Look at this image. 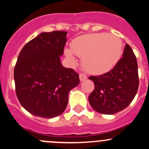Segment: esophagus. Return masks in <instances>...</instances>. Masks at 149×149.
<instances>
[{
    "label": "esophagus",
    "instance_id": "esophagus-1",
    "mask_svg": "<svg viewBox=\"0 0 149 149\" xmlns=\"http://www.w3.org/2000/svg\"><path fill=\"white\" fill-rule=\"evenodd\" d=\"M86 78H87L86 75L84 74V73H80V74H79V79H80V81L85 80Z\"/></svg>",
    "mask_w": 149,
    "mask_h": 149
}]
</instances>
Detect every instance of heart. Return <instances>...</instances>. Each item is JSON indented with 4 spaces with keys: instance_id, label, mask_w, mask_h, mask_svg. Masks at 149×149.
Segmentation results:
<instances>
[{
    "instance_id": "heart-1",
    "label": "heart",
    "mask_w": 149,
    "mask_h": 149,
    "mask_svg": "<svg viewBox=\"0 0 149 149\" xmlns=\"http://www.w3.org/2000/svg\"><path fill=\"white\" fill-rule=\"evenodd\" d=\"M70 49L75 55L82 58L84 70L92 74H102L109 71L119 61L123 42L114 34L92 33L75 39L70 44ZM72 52L70 49L65 50L66 57L75 63Z\"/></svg>"
}]
</instances>
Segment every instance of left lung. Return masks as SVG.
Returning a JSON list of instances; mask_svg holds the SVG:
<instances>
[{"label": "left lung", "mask_w": 149, "mask_h": 149, "mask_svg": "<svg viewBox=\"0 0 149 149\" xmlns=\"http://www.w3.org/2000/svg\"><path fill=\"white\" fill-rule=\"evenodd\" d=\"M123 58L106 73L91 76L94 89L88 97L91 107L104 115H112L125 109L134 99L139 86L136 57L129 45Z\"/></svg>", "instance_id": "left-lung-1"}]
</instances>
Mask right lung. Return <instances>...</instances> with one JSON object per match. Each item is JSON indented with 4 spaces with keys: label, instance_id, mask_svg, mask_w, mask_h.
I'll return each instance as SVG.
<instances>
[{
    "label": "right lung",
    "instance_id": "add662e5",
    "mask_svg": "<svg viewBox=\"0 0 149 149\" xmlns=\"http://www.w3.org/2000/svg\"><path fill=\"white\" fill-rule=\"evenodd\" d=\"M67 32H43L22 48L14 67L15 90L29 113L52 118L65 111L70 89L79 85V73L62 65Z\"/></svg>",
    "mask_w": 149,
    "mask_h": 149
}]
</instances>
